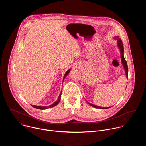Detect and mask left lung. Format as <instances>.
Listing matches in <instances>:
<instances>
[{
	"instance_id": "obj_1",
	"label": "left lung",
	"mask_w": 146,
	"mask_h": 146,
	"mask_svg": "<svg viewBox=\"0 0 146 146\" xmlns=\"http://www.w3.org/2000/svg\"><path fill=\"white\" fill-rule=\"evenodd\" d=\"M114 39L117 40V46L119 50V51H120V54H121V62H122V66H123V68L125 69V74H126V76H127V77L128 78V65H127V61L125 60V58H124V55H123V44H122V42L121 40L120 39L119 37V36H115L114 37ZM87 101V100H86ZM87 103L89 104L90 105H91V106L94 107V108H97V109H109L111 107H109V108H102V107H100V106H98L96 105H94V104H92V103H89L88 102H87Z\"/></svg>"
}]
</instances>
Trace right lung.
I'll use <instances>...</instances> for the list:
<instances>
[{
  "mask_svg": "<svg viewBox=\"0 0 146 146\" xmlns=\"http://www.w3.org/2000/svg\"><path fill=\"white\" fill-rule=\"evenodd\" d=\"M70 70H71V69H69V70L65 73V75H64V77L63 81H64V79L66 78V77L67 75L69 74V73L70 72ZM61 94H62V91H61V92H60V95H59V97H58L57 100H56V102H55L53 104H52V105H49V106H36V105H31V106H32V107L36 108V109H40V110H46V109H48V108H52V107L56 106V105H58V103L59 102V101H60V100Z\"/></svg>",
  "mask_w": 146,
  "mask_h": 146,
  "instance_id": "add662e5",
  "label": "right lung"
}]
</instances>
